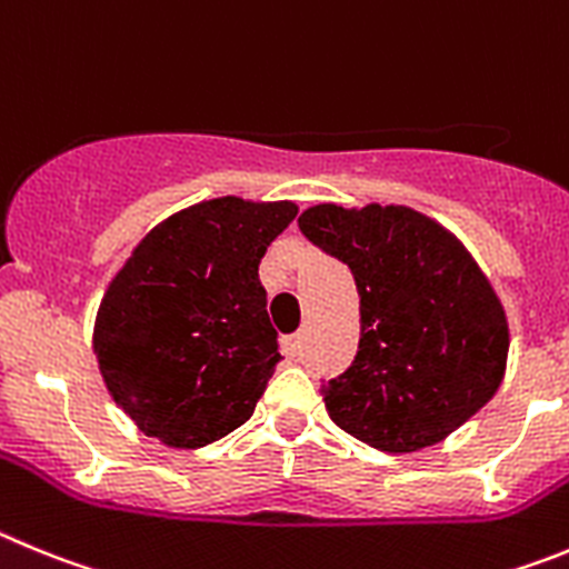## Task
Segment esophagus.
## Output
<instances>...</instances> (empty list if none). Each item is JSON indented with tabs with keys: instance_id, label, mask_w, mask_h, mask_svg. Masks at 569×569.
<instances>
[{
	"instance_id": "esophagus-1",
	"label": "esophagus",
	"mask_w": 569,
	"mask_h": 569,
	"mask_svg": "<svg viewBox=\"0 0 569 569\" xmlns=\"http://www.w3.org/2000/svg\"><path fill=\"white\" fill-rule=\"evenodd\" d=\"M300 351H303V337H300V335L283 337V355L289 357V360L300 357Z\"/></svg>"
}]
</instances>
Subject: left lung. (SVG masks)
I'll use <instances>...</instances> for the list:
<instances>
[{
    "mask_svg": "<svg viewBox=\"0 0 569 569\" xmlns=\"http://www.w3.org/2000/svg\"><path fill=\"white\" fill-rule=\"evenodd\" d=\"M297 223L348 263L360 291V351L320 388L335 425L386 453H413L488 406L508 366V317L448 229L380 203H317Z\"/></svg>",
    "mask_w": 569,
    "mask_h": 569,
    "instance_id": "8db88e82",
    "label": "left lung"
}]
</instances>
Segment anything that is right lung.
Masks as SVG:
<instances>
[{
  "label": "right lung",
  "mask_w": 569,
  "mask_h": 569,
  "mask_svg": "<svg viewBox=\"0 0 569 569\" xmlns=\"http://www.w3.org/2000/svg\"><path fill=\"white\" fill-rule=\"evenodd\" d=\"M295 214L291 201H201L150 229L110 280L93 351L147 437L196 450L254 413L280 360L258 266Z\"/></svg>",
  "instance_id": "obj_1"
}]
</instances>
